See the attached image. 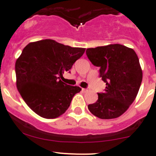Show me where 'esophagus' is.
<instances>
[{
  "instance_id": "obj_1",
  "label": "esophagus",
  "mask_w": 156,
  "mask_h": 156,
  "mask_svg": "<svg viewBox=\"0 0 156 156\" xmlns=\"http://www.w3.org/2000/svg\"><path fill=\"white\" fill-rule=\"evenodd\" d=\"M89 88H88V89H82V91H83V92H87V91H89Z\"/></svg>"
}]
</instances>
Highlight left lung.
Listing matches in <instances>:
<instances>
[{"instance_id": "8db88e82", "label": "left lung", "mask_w": 156, "mask_h": 156, "mask_svg": "<svg viewBox=\"0 0 156 156\" xmlns=\"http://www.w3.org/2000/svg\"><path fill=\"white\" fill-rule=\"evenodd\" d=\"M86 55L92 65L100 67V76L106 83L97 101L88 105L89 111L102 119L120 116L135 100L142 82L137 54L123 45L110 44L87 49Z\"/></svg>"}]
</instances>
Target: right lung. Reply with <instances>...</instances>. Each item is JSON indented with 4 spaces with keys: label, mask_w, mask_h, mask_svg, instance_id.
Here are the masks:
<instances>
[{
    "label": "right lung",
    "mask_w": 156,
    "mask_h": 156,
    "mask_svg": "<svg viewBox=\"0 0 156 156\" xmlns=\"http://www.w3.org/2000/svg\"><path fill=\"white\" fill-rule=\"evenodd\" d=\"M85 50L49 39L30 43L24 48L16 62V86L35 113L55 119L65 113L73 96L82 89L61 79Z\"/></svg>",
    "instance_id": "1"
}]
</instances>
